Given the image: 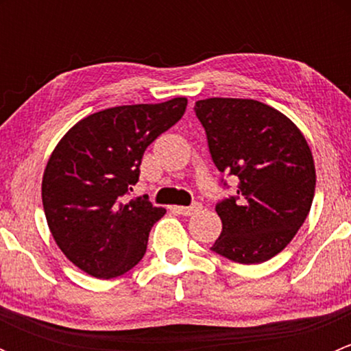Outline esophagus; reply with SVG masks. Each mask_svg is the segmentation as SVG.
I'll return each mask as SVG.
<instances>
[{
	"instance_id": "34e87169",
	"label": "esophagus",
	"mask_w": 351,
	"mask_h": 351,
	"mask_svg": "<svg viewBox=\"0 0 351 351\" xmlns=\"http://www.w3.org/2000/svg\"><path fill=\"white\" fill-rule=\"evenodd\" d=\"M173 210L176 212V214H182V215H193L197 214L198 210H202V204H198V202H195V204H192L190 207H173Z\"/></svg>"
}]
</instances>
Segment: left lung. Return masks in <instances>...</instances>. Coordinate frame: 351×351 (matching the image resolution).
<instances>
[{
  "label": "left lung",
  "instance_id": "1",
  "mask_svg": "<svg viewBox=\"0 0 351 351\" xmlns=\"http://www.w3.org/2000/svg\"><path fill=\"white\" fill-rule=\"evenodd\" d=\"M195 113L214 165L238 180V195L215 205L222 232L210 250L236 263H263L292 241L311 210L309 144L289 117L256 100L207 98Z\"/></svg>",
  "mask_w": 351,
  "mask_h": 351
}]
</instances>
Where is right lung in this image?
Instances as JSON below:
<instances>
[{"label": "right lung", "instance_id": "right-lung-1", "mask_svg": "<svg viewBox=\"0 0 351 351\" xmlns=\"http://www.w3.org/2000/svg\"><path fill=\"white\" fill-rule=\"evenodd\" d=\"M186 104L178 97L91 113L52 151L42 178L45 219L59 250L80 270L108 280L143 260L151 228L166 210L147 195H127L146 147L182 119Z\"/></svg>", "mask_w": 351, "mask_h": 351}]
</instances>
